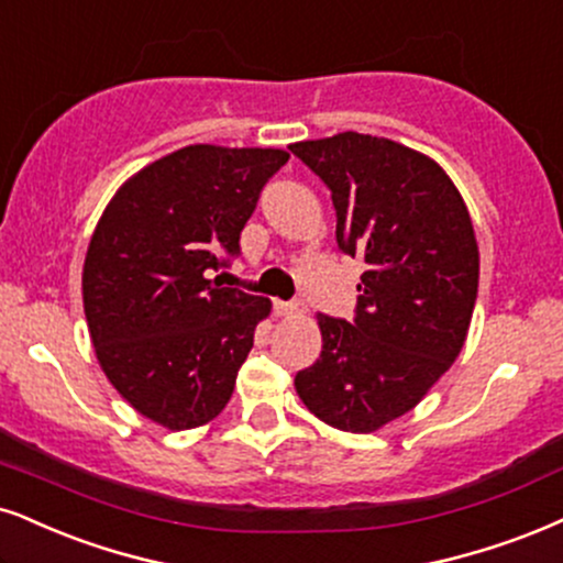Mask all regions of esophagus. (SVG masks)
Wrapping results in <instances>:
<instances>
[{"mask_svg": "<svg viewBox=\"0 0 563 563\" xmlns=\"http://www.w3.org/2000/svg\"><path fill=\"white\" fill-rule=\"evenodd\" d=\"M276 316H297L302 313V302H274Z\"/></svg>", "mask_w": 563, "mask_h": 563, "instance_id": "obj_1", "label": "esophagus"}]
</instances>
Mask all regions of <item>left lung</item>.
Wrapping results in <instances>:
<instances>
[{
  "label": "left lung",
  "mask_w": 563,
  "mask_h": 563,
  "mask_svg": "<svg viewBox=\"0 0 563 563\" xmlns=\"http://www.w3.org/2000/svg\"><path fill=\"white\" fill-rule=\"evenodd\" d=\"M289 151L331 190L339 247L365 261L355 321L318 313L321 357L295 388L331 428L373 433L460 357L481 279L473 219L433 158L388 137L339 133Z\"/></svg>",
  "instance_id": "8db88e82"
}]
</instances>
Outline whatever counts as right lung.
<instances>
[{
  "instance_id": "obj_1",
  "label": "right lung",
  "mask_w": 563,
  "mask_h": 563,
  "mask_svg": "<svg viewBox=\"0 0 563 563\" xmlns=\"http://www.w3.org/2000/svg\"><path fill=\"white\" fill-rule=\"evenodd\" d=\"M282 148L185 145L124 183L90 238L82 308L101 371L169 430L211 422L253 350L268 297L221 287Z\"/></svg>"
}]
</instances>
